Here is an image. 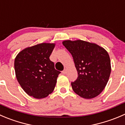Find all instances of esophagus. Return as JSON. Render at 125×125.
<instances>
[{"mask_svg": "<svg viewBox=\"0 0 125 125\" xmlns=\"http://www.w3.org/2000/svg\"><path fill=\"white\" fill-rule=\"evenodd\" d=\"M62 73L63 74H66L67 73V69H64V70L62 72Z\"/></svg>", "mask_w": 125, "mask_h": 125, "instance_id": "1", "label": "esophagus"}]
</instances>
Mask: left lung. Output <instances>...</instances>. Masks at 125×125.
Returning <instances> with one entry per match:
<instances>
[{
	"mask_svg": "<svg viewBox=\"0 0 125 125\" xmlns=\"http://www.w3.org/2000/svg\"><path fill=\"white\" fill-rule=\"evenodd\" d=\"M62 44L72 55L78 72L77 79L71 83L74 92L86 99L98 96L107 84L111 74L107 52L97 44L81 40L64 41Z\"/></svg>",
	"mask_w": 125,
	"mask_h": 125,
	"instance_id": "left-lung-1",
	"label": "left lung"
}]
</instances>
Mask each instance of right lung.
<instances>
[{
    "mask_svg": "<svg viewBox=\"0 0 125 125\" xmlns=\"http://www.w3.org/2000/svg\"><path fill=\"white\" fill-rule=\"evenodd\" d=\"M54 47V44H37L25 49L16 57V78L28 95L40 99L53 91L61 73L49 58Z\"/></svg>",
    "mask_w": 125,
    "mask_h": 125,
    "instance_id": "right-lung-1",
    "label": "right lung"
}]
</instances>
